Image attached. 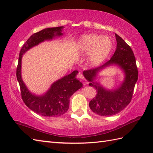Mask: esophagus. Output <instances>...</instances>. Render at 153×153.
Instances as JSON below:
<instances>
[{
    "label": "esophagus",
    "instance_id": "1",
    "mask_svg": "<svg viewBox=\"0 0 153 153\" xmlns=\"http://www.w3.org/2000/svg\"><path fill=\"white\" fill-rule=\"evenodd\" d=\"M77 77L78 79H84V77L83 76V74L82 73H79L77 75Z\"/></svg>",
    "mask_w": 153,
    "mask_h": 153
}]
</instances>
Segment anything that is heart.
<instances>
[{
    "label": "heart",
    "instance_id": "obj_1",
    "mask_svg": "<svg viewBox=\"0 0 153 153\" xmlns=\"http://www.w3.org/2000/svg\"><path fill=\"white\" fill-rule=\"evenodd\" d=\"M76 47L80 54H89L90 63L95 65L108 56L112 48V41L108 36L87 34L79 39Z\"/></svg>",
    "mask_w": 153,
    "mask_h": 153
}]
</instances>
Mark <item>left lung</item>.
<instances>
[{
	"label": "left lung",
	"instance_id": "1",
	"mask_svg": "<svg viewBox=\"0 0 153 153\" xmlns=\"http://www.w3.org/2000/svg\"><path fill=\"white\" fill-rule=\"evenodd\" d=\"M115 35L116 50L110 60L99 68L83 71L89 85L95 87L97 93L89 102L90 108L97 114L102 116L115 115L128 105L138 79L135 57L131 47L119 35ZM111 65L120 67L125 74V79L116 89L108 90L96 82V77L100 71Z\"/></svg>",
	"mask_w": 153,
	"mask_h": 153
}]
</instances>
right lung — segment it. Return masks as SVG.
Instances as JSON below:
<instances>
[{
    "label": "right lung",
    "instance_id": "obj_1",
    "mask_svg": "<svg viewBox=\"0 0 153 153\" xmlns=\"http://www.w3.org/2000/svg\"><path fill=\"white\" fill-rule=\"evenodd\" d=\"M63 28V26L45 28L33 34L23 45L19 55L16 77L20 87L22 99L28 108L43 116H60L67 112L69 108L71 96L83 87L82 83L76 78L78 71L74 70L71 74L58 79L52 84L46 93L37 95L27 89L22 79V56L30 48L41 43L62 36V31Z\"/></svg>",
    "mask_w": 153,
    "mask_h": 153
}]
</instances>
